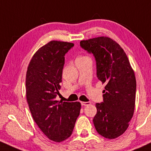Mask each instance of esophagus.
Wrapping results in <instances>:
<instances>
[{
    "label": "esophagus",
    "instance_id": "obj_1",
    "mask_svg": "<svg viewBox=\"0 0 151 151\" xmlns=\"http://www.w3.org/2000/svg\"><path fill=\"white\" fill-rule=\"evenodd\" d=\"M81 104H82V105H83V106H87V105H89V104H90V102H81Z\"/></svg>",
    "mask_w": 151,
    "mask_h": 151
}]
</instances>
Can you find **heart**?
<instances>
[{"instance_id": "b5f03b06", "label": "heart", "mask_w": 151, "mask_h": 151, "mask_svg": "<svg viewBox=\"0 0 151 151\" xmlns=\"http://www.w3.org/2000/svg\"><path fill=\"white\" fill-rule=\"evenodd\" d=\"M84 57H79L77 58V59H82V58H84Z\"/></svg>"}]
</instances>
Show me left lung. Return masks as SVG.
Instances as JSON below:
<instances>
[{
    "label": "left lung",
    "mask_w": 151,
    "mask_h": 151,
    "mask_svg": "<svg viewBox=\"0 0 151 151\" xmlns=\"http://www.w3.org/2000/svg\"><path fill=\"white\" fill-rule=\"evenodd\" d=\"M80 46L92 53L97 64V77L105 84L103 102L96 104L93 118L96 130L102 136L115 139L122 135L133 116L136 79L122 48L107 36L80 41Z\"/></svg>",
    "instance_id": "8db88e82"
}]
</instances>
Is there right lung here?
<instances>
[{"instance_id": "1", "label": "right lung", "mask_w": 151, "mask_h": 151, "mask_svg": "<svg viewBox=\"0 0 151 151\" xmlns=\"http://www.w3.org/2000/svg\"><path fill=\"white\" fill-rule=\"evenodd\" d=\"M73 46V43L49 41L34 54L26 72V100L33 119L48 138L57 143L70 137L81 110L79 102L56 100L64 55Z\"/></svg>"}]
</instances>
